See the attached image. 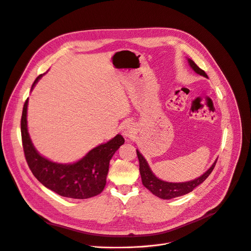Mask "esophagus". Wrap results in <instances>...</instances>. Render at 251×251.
<instances>
[{
  "instance_id": "obj_1",
  "label": "esophagus",
  "mask_w": 251,
  "mask_h": 251,
  "mask_svg": "<svg viewBox=\"0 0 251 251\" xmlns=\"http://www.w3.org/2000/svg\"><path fill=\"white\" fill-rule=\"evenodd\" d=\"M122 132L126 138L130 139L134 133H136V126L130 122H126L122 126Z\"/></svg>"
}]
</instances>
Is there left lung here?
Segmentation results:
<instances>
[{
  "mask_svg": "<svg viewBox=\"0 0 251 251\" xmlns=\"http://www.w3.org/2000/svg\"><path fill=\"white\" fill-rule=\"evenodd\" d=\"M188 61L190 63V66L192 67V69L194 70L196 73H198L204 77H208L207 74L205 73V71L202 70L194 61L191 59H189ZM137 155H138L139 162H140V173H141L143 185L149 191H151L155 196H157L161 199H166V200L180 197V196H183V195L188 194V193L192 192L197 186H199L201 183H203L209 177V175L211 174L212 171H213V169L216 165V162H217V160H216L214 162V164L210 167V169L206 173H204L201 177H199L195 180L185 182V183H169V182H165V181L158 179L155 175L152 174V172L151 171L146 159L142 156V153L138 150H137Z\"/></svg>",
  "mask_w": 251,
  "mask_h": 251,
  "instance_id": "1",
  "label": "left lung"
}]
</instances>
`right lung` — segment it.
Instances as JSON below:
<instances>
[{
  "label": "right lung",
  "mask_w": 251,
  "mask_h": 251,
  "mask_svg": "<svg viewBox=\"0 0 251 251\" xmlns=\"http://www.w3.org/2000/svg\"><path fill=\"white\" fill-rule=\"evenodd\" d=\"M41 76L35 79L32 88ZM27 106L28 99L21 118L22 144L26 162L35 178L46 188L67 198L87 199L100 194L106 184L109 161L124 145L125 139L118 134L106 144L92 149L78 162L56 164L40 156L33 147L27 128Z\"/></svg>",
  "instance_id": "obj_1"
}]
</instances>
